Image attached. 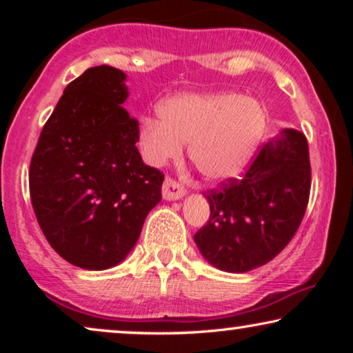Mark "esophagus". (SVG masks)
<instances>
[{"mask_svg":"<svg viewBox=\"0 0 353 353\" xmlns=\"http://www.w3.org/2000/svg\"><path fill=\"white\" fill-rule=\"evenodd\" d=\"M185 192H186V190L176 180H173V178H170V176L165 178V181H163V186H162L163 199H167V201L181 199V197L185 196Z\"/></svg>","mask_w":353,"mask_h":353,"instance_id":"obj_1","label":"esophagus"}]
</instances>
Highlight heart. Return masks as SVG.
<instances>
[{
    "label": "heart",
    "instance_id": "heart-1",
    "mask_svg": "<svg viewBox=\"0 0 353 353\" xmlns=\"http://www.w3.org/2000/svg\"><path fill=\"white\" fill-rule=\"evenodd\" d=\"M161 120L139 127V148L152 165L181 154L190 143V159L205 180L223 181L239 175L252 159L267 125L263 105L236 93L180 94L159 108Z\"/></svg>",
    "mask_w": 353,
    "mask_h": 353
}]
</instances>
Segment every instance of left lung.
Returning <instances> with one entry per match:
<instances>
[{
  "label": "left lung",
  "mask_w": 353,
  "mask_h": 353,
  "mask_svg": "<svg viewBox=\"0 0 353 353\" xmlns=\"http://www.w3.org/2000/svg\"><path fill=\"white\" fill-rule=\"evenodd\" d=\"M312 186L305 134L288 128L265 144L243 178L205 191L207 223L194 241L207 262L245 273L273 260L297 233Z\"/></svg>",
  "instance_id": "obj_1"
}]
</instances>
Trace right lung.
I'll return each instance as SVG.
<instances>
[{
    "label": "right lung",
    "instance_id": "right-lung-1",
    "mask_svg": "<svg viewBox=\"0 0 353 353\" xmlns=\"http://www.w3.org/2000/svg\"><path fill=\"white\" fill-rule=\"evenodd\" d=\"M127 75L110 65L70 81L38 138L28 170L38 225L62 259L105 270L127 257L163 173L143 162L139 122L123 108Z\"/></svg>",
    "mask_w": 353,
    "mask_h": 353
}]
</instances>
